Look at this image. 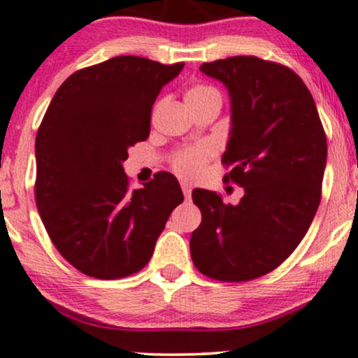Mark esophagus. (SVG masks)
<instances>
[{
	"label": "esophagus",
	"instance_id": "esophagus-1",
	"mask_svg": "<svg viewBox=\"0 0 358 358\" xmlns=\"http://www.w3.org/2000/svg\"><path fill=\"white\" fill-rule=\"evenodd\" d=\"M182 192H183L185 199H188V196L192 195V185H188V183L182 182Z\"/></svg>",
	"mask_w": 358,
	"mask_h": 358
}]
</instances>
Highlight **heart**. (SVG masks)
I'll use <instances>...</instances> for the list:
<instances>
[{"mask_svg": "<svg viewBox=\"0 0 358 358\" xmlns=\"http://www.w3.org/2000/svg\"><path fill=\"white\" fill-rule=\"evenodd\" d=\"M205 101H219L220 102V94L219 90L212 85L205 84H196L193 87L188 89L187 92V102L188 106L199 104V102ZM212 150L208 146H193V148H185V150L176 151L171 158V165L173 170L178 175L185 176V178H196L203 171L205 163L210 158Z\"/></svg>", "mask_w": 358, "mask_h": 358, "instance_id": "1", "label": "heart"}]
</instances>
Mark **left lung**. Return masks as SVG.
I'll use <instances>...</instances> for the list:
<instances>
[{"mask_svg":"<svg viewBox=\"0 0 358 358\" xmlns=\"http://www.w3.org/2000/svg\"><path fill=\"white\" fill-rule=\"evenodd\" d=\"M231 94L232 129L222 156L224 182L244 188L237 205L196 188L202 224L193 231L195 268L217 281L264 276L291 256L320 199L327 136L313 96L289 67L252 55L200 65Z\"/></svg>","mask_w":358,"mask_h":358,"instance_id":"1","label":"left lung"}]
</instances>
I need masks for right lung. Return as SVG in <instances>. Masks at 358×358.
<instances>
[{
	"mask_svg": "<svg viewBox=\"0 0 358 358\" xmlns=\"http://www.w3.org/2000/svg\"><path fill=\"white\" fill-rule=\"evenodd\" d=\"M183 62L121 55L73 72L55 92L35 139V202L57 250L80 273H138L176 205L178 180L158 171L131 190L127 148L150 136L151 108Z\"/></svg>",
	"mask_w": 358,
	"mask_h": 358,
	"instance_id": "add662e5",
	"label": "right lung"
}]
</instances>
